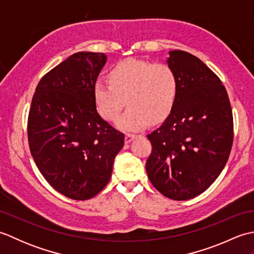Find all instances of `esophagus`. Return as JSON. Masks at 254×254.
Returning <instances> with one entry per match:
<instances>
[{
  "mask_svg": "<svg viewBox=\"0 0 254 254\" xmlns=\"http://www.w3.org/2000/svg\"><path fill=\"white\" fill-rule=\"evenodd\" d=\"M136 138V135H134V134H130V133H127V134H126V137H124V141H126V143L127 144H128V143H131L133 139H135Z\"/></svg>",
  "mask_w": 254,
  "mask_h": 254,
  "instance_id": "obj_1",
  "label": "esophagus"
}]
</instances>
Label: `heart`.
I'll return each mask as SVG.
<instances>
[{
    "mask_svg": "<svg viewBox=\"0 0 254 254\" xmlns=\"http://www.w3.org/2000/svg\"><path fill=\"white\" fill-rule=\"evenodd\" d=\"M108 80L109 84L94 85L95 104L105 120L113 121L127 99L128 109L117 121L123 131H141L149 121L164 120L174 108L179 90L178 75L169 64L137 59L116 64Z\"/></svg>",
    "mask_w": 254,
    "mask_h": 254,
    "instance_id": "heart-1",
    "label": "heart"
}]
</instances>
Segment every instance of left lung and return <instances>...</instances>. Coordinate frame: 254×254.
I'll return each mask as SVG.
<instances>
[{
    "label": "left lung",
    "instance_id": "1",
    "mask_svg": "<svg viewBox=\"0 0 254 254\" xmlns=\"http://www.w3.org/2000/svg\"><path fill=\"white\" fill-rule=\"evenodd\" d=\"M167 63L179 82L176 104L164 123L147 135L149 181L165 196L185 201L203 193L227 163L234 120L225 86L191 53L174 50Z\"/></svg>",
    "mask_w": 254,
    "mask_h": 254
}]
</instances>
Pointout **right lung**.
<instances>
[{
	"instance_id": "right-lung-1",
	"label": "right lung",
	"mask_w": 254,
	"mask_h": 254,
	"mask_svg": "<svg viewBox=\"0 0 254 254\" xmlns=\"http://www.w3.org/2000/svg\"><path fill=\"white\" fill-rule=\"evenodd\" d=\"M107 56L77 52L38 84L28 116L32 158L48 183L68 198L97 195L111 178L124 134L97 112L94 85Z\"/></svg>"
}]
</instances>
